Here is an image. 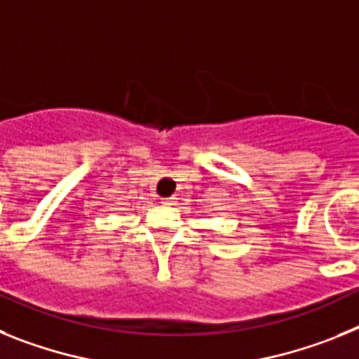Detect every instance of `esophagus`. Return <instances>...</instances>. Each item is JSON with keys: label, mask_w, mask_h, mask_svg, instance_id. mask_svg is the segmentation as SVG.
<instances>
[{"label": "esophagus", "mask_w": 359, "mask_h": 359, "mask_svg": "<svg viewBox=\"0 0 359 359\" xmlns=\"http://www.w3.org/2000/svg\"><path fill=\"white\" fill-rule=\"evenodd\" d=\"M161 202L164 205H171L173 202H175V197H168V198H161Z\"/></svg>", "instance_id": "34e87169"}]
</instances>
